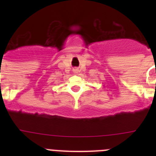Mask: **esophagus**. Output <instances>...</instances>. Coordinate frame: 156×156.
Returning <instances> with one entry per match:
<instances>
[{
  "label": "esophagus",
  "mask_w": 156,
  "mask_h": 156,
  "mask_svg": "<svg viewBox=\"0 0 156 156\" xmlns=\"http://www.w3.org/2000/svg\"><path fill=\"white\" fill-rule=\"evenodd\" d=\"M73 73H77V72H78V69H73Z\"/></svg>",
  "instance_id": "esophagus-1"
}]
</instances>
